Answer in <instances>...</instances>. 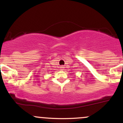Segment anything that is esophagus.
Instances as JSON below:
<instances>
[{"mask_svg": "<svg viewBox=\"0 0 123 123\" xmlns=\"http://www.w3.org/2000/svg\"><path fill=\"white\" fill-rule=\"evenodd\" d=\"M61 69H63V68H64V67H63V66H61Z\"/></svg>", "mask_w": 123, "mask_h": 123, "instance_id": "34e87169", "label": "esophagus"}]
</instances>
